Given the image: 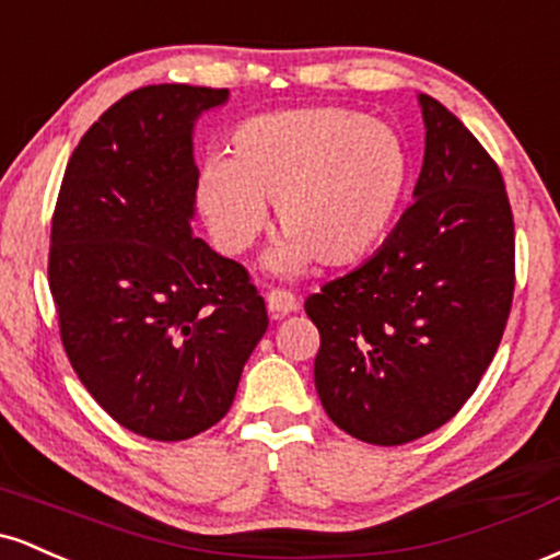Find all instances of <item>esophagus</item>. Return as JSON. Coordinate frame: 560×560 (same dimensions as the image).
Returning a JSON list of instances; mask_svg holds the SVG:
<instances>
[{"label":"esophagus","instance_id":"34e87169","mask_svg":"<svg viewBox=\"0 0 560 560\" xmlns=\"http://www.w3.org/2000/svg\"><path fill=\"white\" fill-rule=\"evenodd\" d=\"M266 302H268V313H271V316H276V318L289 316V313L298 311V305H300V300L294 298L289 289H271Z\"/></svg>","mask_w":560,"mask_h":560}]
</instances>
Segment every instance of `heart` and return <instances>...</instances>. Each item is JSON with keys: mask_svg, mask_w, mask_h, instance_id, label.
Wrapping results in <instances>:
<instances>
[{"mask_svg": "<svg viewBox=\"0 0 560 560\" xmlns=\"http://www.w3.org/2000/svg\"><path fill=\"white\" fill-rule=\"evenodd\" d=\"M408 184V158L392 128L339 107L258 115L234 128L229 158L205 160L195 182L199 215L218 247L240 255L268 223L287 240L273 268L300 271L316 258L347 266L389 229Z\"/></svg>", "mask_w": 560, "mask_h": 560, "instance_id": "heart-1", "label": "heart"}]
</instances>
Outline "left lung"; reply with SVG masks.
I'll list each match as a JSON object with an SVG mask.
<instances>
[{
  "mask_svg": "<svg viewBox=\"0 0 560 560\" xmlns=\"http://www.w3.org/2000/svg\"><path fill=\"white\" fill-rule=\"evenodd\" d=\"M419 102L427 152L416 202L374 258L305 300L320 334V405L347 434L384 447L464 408L498 352L516 287L503 173L445 105Z\"/></svg>",
  "mask_w": 560,
  "mask_h": 560,
  "instance_id": "1",
  "label": "left lung"
}]
</instances>
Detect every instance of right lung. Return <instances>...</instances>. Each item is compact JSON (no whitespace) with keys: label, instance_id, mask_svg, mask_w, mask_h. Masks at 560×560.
Instances as JSON below:
<instances>
[{"label":"right lung","instance_id":"1","mask_svg":"<svg viewBox=\"0 0 560 560\" xmlns=\"http://www.w3.org/2000/svg\"><path fill=\"white\" fill-rule=\"evenodd\" d=\"M226 89L158 83L100 115L68 160L49 289L81 384L128 432L189 440L229 413L266 300L191 236V124Z\"/></svg>","mask_w":560,"mask_h":560}]
</instances>
